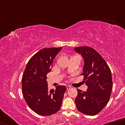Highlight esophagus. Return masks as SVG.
Instances as JSON below:
<instances>
[{"mask_svg":"<svg viewBox=\"0 0 125 125\" xmlns=\"http://www.w3.org/2000/svg\"><path fill=\"white\" fill-rule=\"evenodd\" d=\"M66 88H67V90H69V89H70L71 88V87L70 86H67Z\"/></svg>","mask_w":125,"mask_h":125,"instance_id":"obj_1","label":"esophagus"}]
</instances>
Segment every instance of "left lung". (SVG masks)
<instances>
[{
    "label": "left lung",
    "instance_id": "1",
    "mask_svg": "<svg viewBox=\"0 0 125 125\" xmlns=\"http://www.w3.org/2000/svg\"><path fill=\"white\" fill-rule=\"evenodd\" d=\"M75 51L84 59L83 80L88 86L86 92L77 89V109L87 115H97L108 103L113 88L110 69L102 56L92 48L78 47Z\"/></svg>",
    "mask_w": 125,
    "mask_h": 125
}]
</instances>
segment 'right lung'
Segmentation results:
<instances>
[{
	"label": "right lung",
	"mask_w": 125,
	"mask_h": 125,
	"mask_svg": "<svg viewBox=\"0 0 125 125\" xmlns=\"http://www.w3.org/2000/svg\"><path fill=\"white\" fill-rule=\"evenodd\" d=\"M62 47L43 48L28 61L22 78L23 97L31 109L42 116H49L59 110L66 87L58 86L48 89L47 74Z\"/></svg>",
	"instance_id": "obj_1"
}]
</instances>
